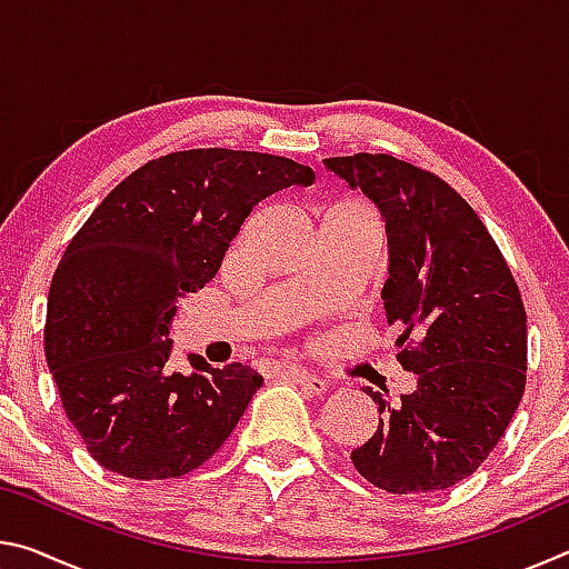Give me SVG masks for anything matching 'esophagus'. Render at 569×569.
Returning a JSON list of instances; mask_svg holds the SVG:
<instances>
[{"instance_id":"obj_1","label":"esophagus","mask_w":569,"mask_h":569,"mask_svg":"<svg viewBox=\"0 0 569 569\" xmlns=\"http://www.w3.org/2000/svg\"><path fill=\"white\" fill-rule=\"evenodd\" d=\"M286 379L296 381L298 387H303L308 393H323L326 389H329V383H326L321 377H316V373H308V371H301L296 369V366H286V369L281 371Z\"/></svg>"}]
</instances>
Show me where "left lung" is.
Instances as JSON below:
<instances>
[{
  "mask_svg": "<svg viewBox=\"0 0 569 569\" xmlns=\"http://www.w3.org/2000/svg\"><path fill=\"white\" fill-rule=\"evenodd\" d=\"M387 226V321L417 389L379 391L373 437L351 451L363 479L391 495L447 489L489 457L525 393L527 316L502 250L459 192L383 152L326 158Z\"/></svg>",
  "mask_w": 569,
  "mask_h": 569,
  "instance_id": "left-lung-1",
  "label": "left lung"
}]
</instances>
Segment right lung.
Listing matches in <instances>:
<instances>
[{
	"mask_svg": "<svg viewBox=\"0 0 569 569\" xmlns=\"http://www.w3.org/2000/svg\"><path fill=\"white\" fill-rule=\"evenodd\" d=\"M313 170L266 152L198 148L150 160L94 208L57 266L44 356L92 459L130 479H170L220 449L261 389L243 363L190 356L172 371L178 301L218 273L263 198Z\"/></svg>",
	"mask_w": 569,
	"mask_h": 569,
	"instance_id": "1",
	"label": "right lung"
}]
</instances>
